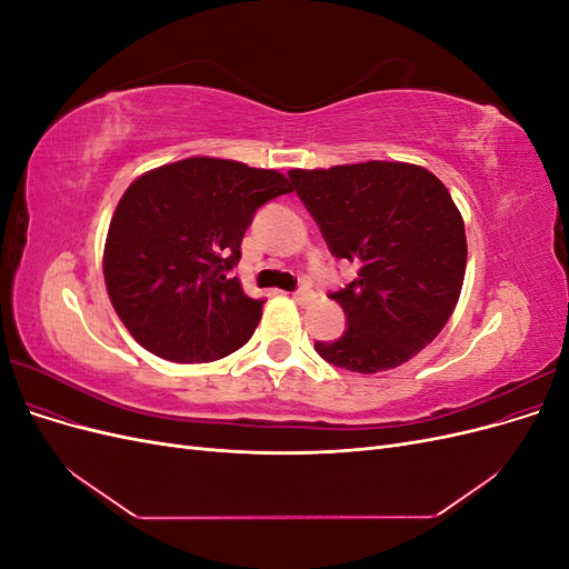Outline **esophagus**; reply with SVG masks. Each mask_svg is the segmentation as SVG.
I'll list each match as a JSON object with an SVG mask.
<instances>
[{
  "label": "esophagus",
  "instance_id": "34e87169",
  "mask_svg": "<svg viewBox=\"0 0 569 569\" xmlns=\"http://www.w3.org/2000/svg\"><path fill=\"white\" fill-rule=\"evenodd\" d=\"M291 297H295V301H297L299 306H308V303H311V301L316 299V295H313V291L308 289V287H299Z\"/></svg>",
  "mask_w": 569,
  "mask_h": 569
}]
</instances>
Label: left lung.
<instances>
[{"mask_svg": "<svg viewBox=\"0 0 569 569\" xmlns=\"http://www.w3.org/2000/svg\"><path fill=\"white\" fill-rule=\"evenodd\" d=\"M289 180L332 256L358 266V278L330 295L347 332L316 341V351L360 375L403 366L443 330L462 289L468 242L449 189L401 161L297 168Z\"/></svg>", "mask_w": 569, "mask_h": 569, "instance_id": "8db88e82", "label": "left lung"}]
</instances>
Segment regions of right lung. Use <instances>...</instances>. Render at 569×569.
<instances>
[{
  "instance_id": "1",
  "label": "right lung",
  "mask_w": 569,
  "mask_h": 569,
  "mask_svg": "<svg viewBox=\"0 0 569 569\" xmlns=\"http://www.w3.org/2000/svg\"><path fill=\"white\" fill-rule=\"evenodd\" d=\"M291 192L278 170L192 157L153 168L120 197L104 280L137 343L173 363H211L251 339L263 299L230 270L253 213Z\"/></svg>"
}]
</instances>
